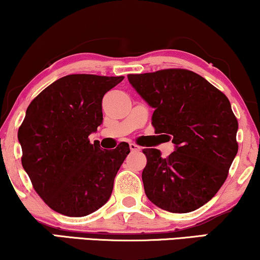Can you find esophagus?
I'll use <instances>...</instances> for the list:
<instances>
[{"instance_id": "esophagus-1", "label": "esophagus", "mask_w": 260, "mask_h": 260, "mask_svg": "<svg viewBox=\"0 0 260 260\" xmlns=\"http://www.w3.org/2000/svg\"><path fill=\"white\" fill-rule=\"evenodd\" d=\"M129 149L133 151V152H138V151L141 150V147L139 145H137L136 143H131L129 144Z\"/></svg>"}]
</instances>
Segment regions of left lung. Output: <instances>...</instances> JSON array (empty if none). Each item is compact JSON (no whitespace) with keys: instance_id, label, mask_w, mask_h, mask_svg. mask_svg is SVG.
Masks as SVG:
<instances>
[{"instance_id":"left-lung-1","label":"left lung","mask_w":260,"mask_h":260,"mask_svg":"<svg viewBox=\"0 0 260 260\" xmlns=\"http://www.w3.org/2000/svg\"><path fill=\"white\" fill-rule=\"evenodd\" d=\"M136 91L154 108V132L176 145L167 158L144 149L146 197L169 212L194 211L218 192L238 153V120L223 92L181 68L128 74Z\"/></svg>"}]
</instances>
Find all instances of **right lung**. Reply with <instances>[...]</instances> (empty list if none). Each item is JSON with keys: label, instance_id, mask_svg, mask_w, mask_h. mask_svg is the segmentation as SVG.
I'll return each instance as SVG.
<instances>
[{"label": "right lung", "instance_id": "right-lung-1", "mask_svg": "<svg viewBox=\"0 0 260 260\" xmlns=\"http://www.w3.org/2000/svg\"><path fill=\"white\" fill-rule=\"evenodd\" d=\"M123 78L66 75L29 103L18 131L21 164L54 211L83 217L110 198L129 145L123 141L114 150H102L88 136L103 121V96Z\"/></svg>", "mask_w": 260, "mask_h": 260}]
</instances>
